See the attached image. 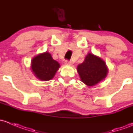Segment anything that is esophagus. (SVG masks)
I'll return each mask as SVG.
<instances>
[{
  "instance_id": "34e87169",
  "label": "esophagus",
  "mask_w": 133,
  "mask_h": 133,
  "mask_svg": "<svg viewBox=\"0 0 133 133\" xmlns=\"http://www.w3.org/2000/svg\"><path fill=\"white\" fill-rule=\"evenodd\" d=\"M65 64L66 65H72V61H69V60H65Z\"/></svg>"
}]
</instances>
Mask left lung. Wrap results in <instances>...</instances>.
I'll return each mask as SVG.
<instances>
[{"instance_id":"1","label":"left lung","mask_w":133,"mask_h":133,"mask_svg":"<svg viewBox=\"0 0 133 133\" xmlns=\"http://www.w3.org/2000/svg\"><path fill=\"white\" fill-rule=\"evenodd\" d=\"M81 81L88 86H94L107 76L108 68L101 58L89 53L84 61L77 66Z\"/></svg>"}]
</instances>
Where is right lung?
Wrapping results in <instances>:
<instances>
[{
	"label": "right lung",
	"mask_w": 133,
	"mask_h": 133,
	"mask_svg": "<svg viewBox=\"0 0 133 133\" xmlns=\"http://www.w3.org/2000/svg\"><path fill=\"white\" fill-rule=\"evenodd\" d=\"M60 65L52 57L51 54L45 52L36 56L32 59V72L41 81H49L55 76Z\"/></svg>",
	"instance_id": "obj_1"
}]
</instances>
